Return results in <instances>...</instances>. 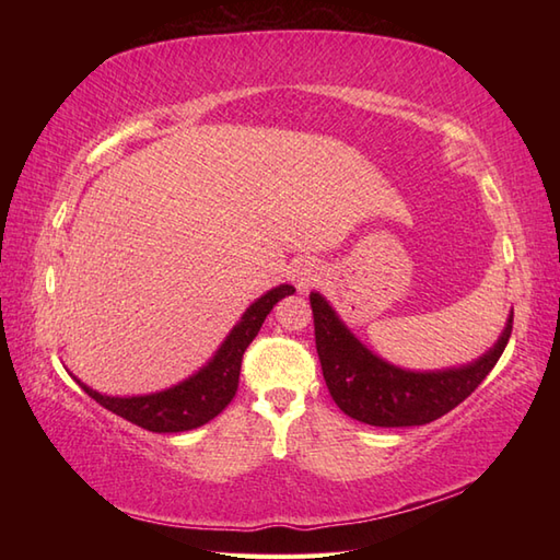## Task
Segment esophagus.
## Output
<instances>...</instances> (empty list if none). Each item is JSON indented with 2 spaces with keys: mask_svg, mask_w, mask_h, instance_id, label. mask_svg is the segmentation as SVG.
<instances>
[{
  "mask_svg": "<svg viewBox=\"0 0 560 560\" xmlns=\"http://www.w3.org/2000/svg\"><path fill=\"white\" fill-rule=\"evenodd\" d=\"M319 279H323V267H319V261L315 259L295 261V267L291 269V281L299 291L313 289Z\"/></svg>",
  "mask_w": 560,
  "mask_h": 560,
  "instance_id": "esophagus-1",
  "label": "esophagus"
}]
</instances>
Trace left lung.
<instances>
[{
    "label": "left lung",
    "mask_w": 560,
    "mask_h": 560,
    "mask_svg": "<svg viewBox=\"0 0 560 560\" xmlns=\"http://www.w3.org/2000/svg\"><path fill=\"white\" fill-rule=\"evenodd\" d=\"M315 347L331 399L351 419L380 425H423L445 416L493 371L513 331V313L501 337L477 361L443 371H407L380 359L341 323L323 293H311Z\"/></svg>",
    "instance_id": "obj_1"
}]
</instances>
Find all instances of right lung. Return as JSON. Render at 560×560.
I'll use <instances>...</instances> for the list:
<instances>
[{"instance_id":"1","label":"right lung","mask_w":560,"mask_h":560,"mask_svg":"<svg viewBox=\"0 0 560 560\" xmlns=\"http://www.w3.org/2000/svg\"><path fill=\"white\" fill-rule=\"evenodd\" d=\"M295 293L291 283H279V287L269 289L265 295L247 307L243 313L241 323H237L229 337L223 339L217 353L211 355L207 365H201L197 373L185 377L168 389L151 392V395H137V397H110L101 395L86 383H81L77 375H71L86 392L91 399H96L101 407L122 416L129 423L139 428H147L151 433H183L192 431L209 423L213 416H219L231 399L235 397L237 377H241V363L243 353L249 347V341L257 337V331L265 323L271 307L281 299Z\"/></svg>"}]
</instances>
